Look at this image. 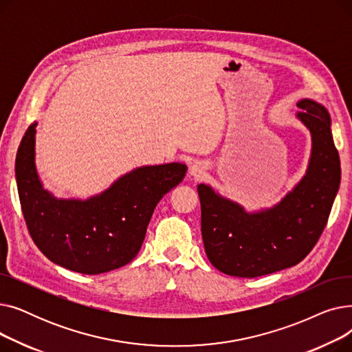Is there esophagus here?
<instances>
[{"mask_svg":"<svg viewBox=\"0 0 352 352\" xmlns=\"http://www.w3.org/2000/svg\"><path fill=\"white\" fill-rule=\"evenodd\" d=\"M188 174L191 177H194V178H198L201 175H204L206 174V165H204V162H201V161L191 162L190 164V168H188Z\"/></svg>","mask_w":352,"mask_h":352,"instance_id":"34e87169","label":"esophagus"}]
</instances>
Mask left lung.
<instances>
[{"label":"left lung","mask_w":352,"mask_h":352,"mask_svg":"<svg viewBox=\"0 0 352 352\" xmlns=\"http://www.w3.org/2000/svg\"><path fill=\"white\" fill-rule=\"evenodd\" d=\"M297 118L309 129L312 150L301 181L278 204L247 212L238 202L197 187L201 232L210 263L227 275L255 278L297 265L322 234L341 182L340 155L324 105L304 98Z\"/></svg>","instance_id":"left-lung-1"}]
</instances>
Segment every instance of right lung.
I'll return each instance as SVG.
<instances>
[{
	"mask_svg": "<svg viewBox=\"0 0 352 352\" xmlns=\"http://www.w3.org/2000/svg\"><path fill=\"white\" fill-rule=\"evenodd\" d=\"M35 126H28L15 158L18 195L35 245L54 264L88 275L131 263L157 204L186 177L187 165L140 166L88 199L55 198L36 173Z\"/></svg>",
	"mask_w": 352,
	"mask_h": 352,
	"instance_id": "right-lung-1",
	"label": "right lung"
}]
</instances>
